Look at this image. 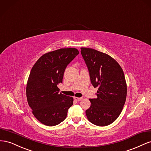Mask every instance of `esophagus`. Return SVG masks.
<instances>
[{"label":"esophagus","mask_w":151,"mask_h":151,"mask_svg":"<svg viewBox=\"0 0 151 151\" xmlns=\"http://www.w3.org/2000/svg\"><path fill=\"white\" fill-rule=\"evenodd\" d=\"M82 97H74V99L76 101V102H79L81 100H82Z\"/></svg>","instance_id":"34e87169"}]
</instances>
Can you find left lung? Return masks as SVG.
<instances>
[{
  "label": "left lung",
  "mask_w": 151,
  "mask_h": 151,
  "mask_svg": "<svg viewBox=\"0 0 151 151\" xmlns=\"http://www.w3.org/2000/svg\"><path fill=\"white\" fill-rule=\"evenodd\" d=\"M91 83L98 87L97 98L90 99L87 117L93 124L104 127L113 123L122 113L127 88L119 64L109 55L93 49L81 48Z\"/></svg>",
  "instance_id": "1"
}]
</instances>
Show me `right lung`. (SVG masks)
<instances>
[{
	"label": "right lung",
	"instance_id": "obj_1",
	"mask_svg": "<svg viewBox=\"0 0 151 151\" xmlns=\"http://www.w3.org/2000/svg\"><path fill=\"white\" fill-rule=\"evenodd\" d=\"M75 48L60 49L41 56L34 64L27 86V97L35 117L47 126H55L65 119L73 99L59 93L64 71L77 55Z\"/></svg>",
	"mask_w": 151,
	"mask_h": 151
}]
</instances>
